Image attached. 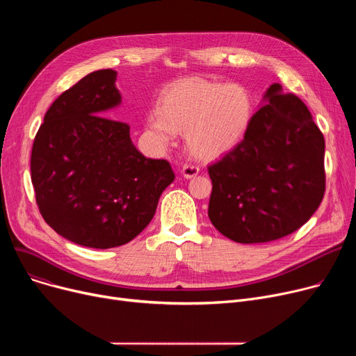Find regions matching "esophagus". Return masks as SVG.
<instances>
[{
  "label": "esophagus",
  "mask_w": 356,
  "mask_h": 356,
  "mask_svg": "<svg viewBox=\"0 0 356 356\" xmlns=\"http://www.w3.org/2000/svg\"><path fill=\"white\" fill-rule=\"evenodd\" d=\"M200 172V168L195 164H184L183 168H181V175L186 177V179H192L195 176H197Z\"/></svg>",
  "instance_id": "34e87169"
}]
</instances>
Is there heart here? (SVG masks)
Masks as SVG:
<instances>
[{
	"label": "heart",
	"instance_id": "1",
	"mask_svg": "<svg viewBox=\"0 0 356 356\" xmlns=\"http://www.w3.org/2000/svg\"><path fill=\"white\" fill-rule=\"evenodd\" d=\"M252 101L238 85L188 78L168 86L148 114V129L163 145L184 131L189 152L202 160L225 154L244 138Z\"/></svg>",
	"mask_w": 356,
	"mask_h": 356
}]
</instances>
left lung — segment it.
I'll list each match as a JSON object with an SVG mask.
<instances>
[{"label": "left lung", "instance_id": "1", "mask_svg": "<svg viewBox=\"0 0 356 356\" xmlns=\"http://www.w3.org/2000/svg\"><path fill=\"white\" fill-rule=\"evenodd\" d=\"M238 145L211 164L209 219L241 244L293 234L326 189L325 138L306 104L274 83Z\"/></svg>", "mask_w": 356, "mask_h": 356}]
</instances>
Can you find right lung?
I'll return each instance as SVG.
<instances>
[{
  "label": "right lung",
  "mask_w": 356,
  "mask_h": 356,
  "mask_svg": "<svg viewBox=\"0 0 356 356\" xmlns=\"http://www.w3.org/2000/svg\"><path fill=\"white\" fill-rule=\"evenodd\" d=\"M117 72H92L47 109L31 149L35 203L63 238L106 250L134 239L175 180L167 160L144 157L129 125L114 120Z\"/></svg>",
  "instance_id": "obj_1"
}]
</instances>
